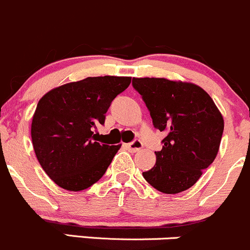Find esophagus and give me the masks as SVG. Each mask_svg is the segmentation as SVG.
<instances>
[{
	"instance_id": "obj_1",
	"label": "esophagus",
	"mask_w": 250,
	"mask_h": 250,
	"mask_svg": "<svg viewBox=\"0 0 250 250\" xmlns=\"http://www.w3.org/2000/svg\"><path fill=\"white\" fill-rule=\"evenodd\" d=\"M125 147L128 150V151L137 152V151H139L141 149H143V143H142L139 139H135V141L131 142V143L125 144Z\"/></svg>"
}]
</instances>
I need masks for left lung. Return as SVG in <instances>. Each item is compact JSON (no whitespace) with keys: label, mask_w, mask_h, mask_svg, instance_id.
Returning <instances> with one entry per match:
<instances>
[{"label":"left lung","mask_w":250,"mask_h":250,"mask_svg":"<svg viewBox=\"0 0 250 250\" xmlns=\"http://www.w3.org/2000/svg\"><path fill=\"white\" fill-rule=\"evenodd\" d=\"M152 119L166 133L156 165L144 171V179L166 194L188 189L204 169L214 161L224 130V120L211 96L203 88L166 79H132Z\"/></svg>","instance_id":"left-lung-1"}]
</instances>
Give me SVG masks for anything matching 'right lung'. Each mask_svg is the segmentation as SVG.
Returning a JSON list of instances; mask_svg holds the SVG:
<instances>
[{
	"instance_id": "1",
	"label": "right lung",
	"mask_w": 250,
	"mask_h": 250,
	"mask_svg": "<svg viewBox=\"0 0 250 250\" xmlns=\"http://www.w3.org/2000/svg\"><path fill=\"white\" fill-rule=\"evenodd\" d=\"M131 77H87L45 94L37 104L31 136L45 173L64 189L83 190L99 181L120 146H108L94 133L104 124L112 101Z\"/></svg>"
}]
</instances>
